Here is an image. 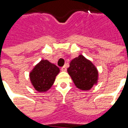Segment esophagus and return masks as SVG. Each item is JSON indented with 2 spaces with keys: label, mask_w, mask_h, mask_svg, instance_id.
<instances>
[{
  "label": "esophagus",
  "mask_w": 128,
  "mask_h": 128,
  "mask_svg": "<svg viewBox=\"0 0 128 128\" xmlns=\"http://www.w3.org/2000/svg\"><path fill=\"white\" fill-rule=\"evenodd\" d=\"M61 70H62V71H66V66H62V67Z\"/></svg>",
  "instance_id": "obj_1"
}]
</instances>
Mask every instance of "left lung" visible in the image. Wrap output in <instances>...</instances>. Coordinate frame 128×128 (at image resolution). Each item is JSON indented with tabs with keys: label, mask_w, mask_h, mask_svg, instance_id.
<instances>
[{
	"label": "left lung",
	"mask_w": 128,
	"mask_h": 128,
	"mask_svg": "<svg viewBox=\"0 0 128 128\" xmlns=\"http://www.w3.org/2000/svg\"><path fill=\"white\" fill-rule=\"evenodd\" d=\"M75 86L82 90H89L97 84L99 72L90 60L82 55L71 60L67 69Z\"/></svg>",
	"instance_id": "left-lung-1"
}]
</instances>
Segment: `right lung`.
I'll return each mask as SVG.
<instances>
[{"mask_svg":"<svg viewBox=\"0 0 128 128\" xmlns=\"http://www.w3.org/2000/svg\"><path fill=\"white\" fill-rule=\"evenodd\" d=\"M60 68L47 60H42L29 72L32 86L39 92L48 91L53 86Z\"/></svg>","mask_w":128,"mask_h":128,"instance_id":"obj_1","label":"right lung"}]
</instances>
